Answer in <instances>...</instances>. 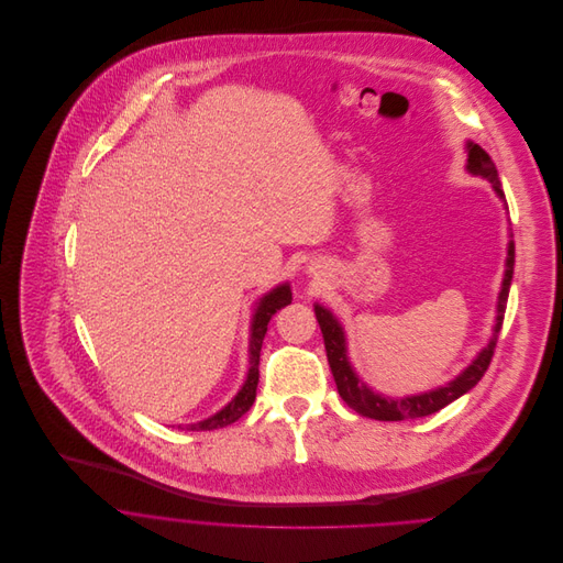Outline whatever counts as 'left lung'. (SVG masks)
Here are the masks:
<instances>
[{"mask_svg":"<svg viewBox=\"0 0 563 563\" xmlns=\"http://www.w3.org/2000/svg\"><path fill=\"white\" fill-rule=\"evenodd\" d=\"M468 164L466 168L473 175H479L484 179H488L495 188V192L499 195V199L506 201V195L501 190V181L497 175V166L490 159V155L468 142ZM512 266H515V244H508V257H506V275H504V284H501V292H499V301H497V323H495V332L490 344L475 357V362L460 375L455 377L451 384H445L441 388L428 390L423 395H410L404 399H390V397H382L379 393L371 390L353 371L349 355H346V336H344V328L342 323L332 317L330 310H325L323 306L314 303V314L323 334V346H325V357L336 384V390H340L342 399L360 415L371 417V419H379V421H401V419H417V417H428L437 410H441L443 406H448L451 401L460 399L462 395H466L471 388L477 386V382L484 377V373L490 366V360L495 355V346H497V336L504 323V312H506V303H508V290H510V282H512Z\"/></svg>","mask_w":563,"mask_h":563,"instance_id":"1","label":"left lung"}]
</instances>
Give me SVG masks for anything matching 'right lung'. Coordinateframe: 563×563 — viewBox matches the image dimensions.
Listing matches in <instances>:
<instances>
[{
	"label": "right lung",
	"instance_id": "right-lung-1",
	"mask_svg": "<svg viewBox=\"0 0 563 563\" xmlns=\"http://www.w3.org/2000/svg\"><path fill=\"white\" fill-rule=\"evenodd\" d=\"M292 299V292H290V286L288 284H282L277 288H273L268 295H264L260 299V306L253 314V328H251V368H249V377L242 386V390L235 395V399L223 406L217 415L199 421V423H190L188 428L190 430H214V428H223L229 423H235L242 415H246L255 401V395H257V382H260V353H262V344H264V336H266V330H268V321L271 317L288 306Z\"/></svg>",
	"mask_w": 563,
	"mask_h": 563
}]
</instances>
